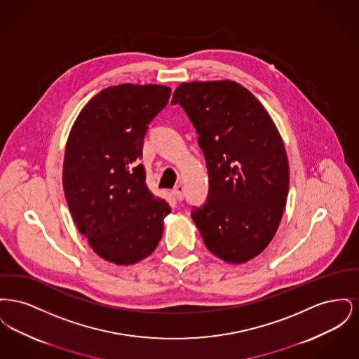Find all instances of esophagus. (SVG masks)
Returning <instances> with one entry per match:
<instances>
[{
    "label": "esophagus",
    "mask_w": 359,
    "mask_h": 359,
    "mask_svg": "<svg viewBox=\"0 0 359 359\" xmlns=\"http://www.w3.org/2000/svg\"><path fill=\"white\" fill-rule=\"evenodd\" d=\"M173 195L177 201H183L184 198V187L182 184H177L176 187L173 188Z\"/></svg>",
    "instance_id": "1"
}]
</instances>
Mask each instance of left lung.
Wrapping results in <instances>:
<instances>
[{
	"instance_id": "left-lung-1",
	"label": "left lung",
	"mask_w": 359,
	"mask_h": 359,
	"mask_svg": "<svg viewBox=\"0 0 359 359\" xmlns=\"http://www.w3.org/2000/svg\"><path fill=\"white\" fill-rule=\"evenodd\" d=\"M194 123L208 171V196L192 221L207 249L243 264L271 243L290 188L284 142L269 113L233 81L189 82L172 97Z\"/></svg>"
}]
</instances>
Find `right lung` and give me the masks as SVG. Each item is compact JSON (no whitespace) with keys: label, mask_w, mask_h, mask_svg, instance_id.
Wrapping results in <instances>:
<instances>
[{"label":"right lung","mask_w":359,"mask_h":359,"mask_svg":"<svg viewBox=\"0 0 359 359\" xmlns=\"http://www.w3.org/2000/svg\"><path fill=\"white\" fill-rule=\"evenodd\" d=\"M171 88L111 86L93 97L69 132L63 188L81 234L103 259L133 265L157 248L171 207L149 191L142 157L148 123Z\"/></svg>","instance_id":"right-lung-1"}]
</instances>
